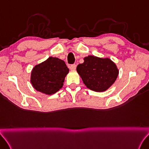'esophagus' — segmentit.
I'll use <instances>...</instances> for the list:
<instances>
[{"label":"esophagus","mask_w":149,"mask_h":149,"mask_svg":"<svg viewBox=\"0 0 149 149\" xmlns=\"http://www.w3.org/2000/svg\"><path fill=\"white\" fill-rule=\"evenodd\" d=\"M70 70H75V68H76V65H75V64H73V65H71L70 66Z\"/></svg>","instance_id":"esophagus-1"}]
</instances>
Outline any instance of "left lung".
<instances>
[{
    "instance_id": "8db88e82",
    "label": "left lung",
    "mask_w": 149,
    "mask_h": 149,
    "mask_svg": "<svg viewBox=\"0 0 149 149\" xmlns=\"http://www.w3.org/2000/svg\"><path fill=\"white\" fill-rule=\"evenodd\" d=\"M87 88L95 92H104L111 86L118 77L119 71L115 63L109 58L89 55L84 58V63L77 66Z\"/></svg>"
}]
</instances>
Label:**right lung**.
I'll return each mask as SVG.
<instances>
[{
    "instance_id": "obj_1",
    "label": "right lung",
    "mask_w": 149,
    "mask_h": 149,
    "mask_svg": "<svg viewBox=\"0 0 149 149\" xmlns=\"http://www.w3.org/2000/svg\"><path fill=\"white\" fill-rule=\"evenodd\" d=\"M68 72L65 61L50 57L33 68L31 83L37 91L48 95L53 94L62 88Z\"/></svg>"
}]
</instances>
